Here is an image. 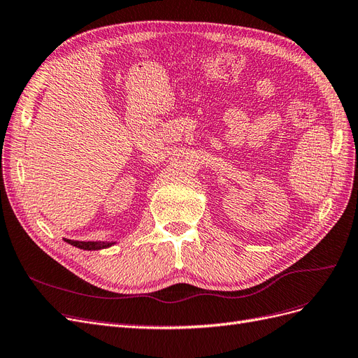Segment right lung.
Here are the masks:
<instances>
[{
	"instance_id": "1",
	"label": "right lung",
	"mask_w": 358,
	"mask_h": 358,
	"mask_svg": "<svg viewBox=\"0 0 358 358\" xmlns=\"http://www.w3.org/2000/svg\"><path fill=\"white\" fill-rule=\"evenodd\" d=\"M66 242L76 248L85 249V251H99V249L109 248L116 243V242H79V241H70V239H66Z\"/></svg>"
}]
</instances>
